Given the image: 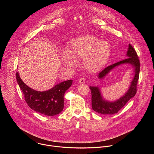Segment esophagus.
<instances>
[{"mask_svg": "<svg viewBox=\"0 0 154 154\" xmlns=\"http://www.w3.org/2000/svg\"><path fill=\"white\" fill-rule=\"evenodd\" d=\"M85 81H86V79H85V78H80V79H79V83H85Z\"/></svg>", "mask_w": 154, "mask_h": 154, "instance_id": "esophagus-1", "label": "esophagus"}]
</instances>
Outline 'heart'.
I'll return each mask as SVG.
<instances>
[{
  "label": "heart",
  "instance_id": "obj_1",
  "mask_svg": "<svg viewBox=\"0 0 154 154\" xmlns=\"http://www.w3.org/2000/svg\"><path fill=\"white\" fill-rule=\"evenodd\" d=\"M111 54L109 44L98 38L86 35L70 41L67 51H63L61 57L64 65L72 67L77 58H83V66L91 72L100 71L106 64Z\"/></svg>",
  "mask_w": 154,
  "mask_h": 154
}]
</instances>
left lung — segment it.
<instances>
[{"instance_id": "obj_1", "label": "left lung", "mask_w": 154, "mask_h": 154, "mask_svg": "<svg viewBox=\"0 0 154 154\" xmlns=\"http://www.w3.org/2000/svg\"><path fill=\"white\" fill-rule=\"evenodd\" d=\"M127 58L117 62L113 64L108 66L102 70L99 74L98 77L100 79H103L112 69L122 64H130L134 68L135 75L133 80L130 83L129 88L125 94L121 98L113 102H109L105 100L101 95L100 91L97 86H90L91 92V105L93 110L103 115H113L118 113L124 107L127 102L135 96L137 91V83L139 79L140 63L137 54L132 47L129 45L127 52Z\"/></svg>"}]
</instances>
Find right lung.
<instances>
[{
  "instance_id": "right-lung-1",
  "label": "right lung",
  "mask_w": 154,
  "mask_h": 154,
  "mask_svg": "<svg viewBox=\"0 0 154 154\" xmlns=\"http://www.w3.org/2000/svg\"><path fill=\"white\" fill-rule=\"evenodd\" d=\"M16 79L25 100L34 111L49 116L60 113L64 108V95L65 92L72 84V80H66L56 85L52 88L38 91L29 87L22 80L18 72Z\"/></svg>"
}]
</instances>
